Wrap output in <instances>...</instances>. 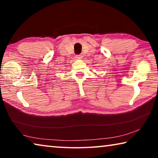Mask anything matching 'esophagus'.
I'll list each match as a JSON object with an SVG mask.
<instances>
[{
	"label": "esophagus",
	"instance_id": "34e87169",
	"mask_svg": "<svg viewBox=\"0 0 158 158\" xmlns=\"http://www.w3.org/2000/svg\"><path fill=\"white\" fill-rule=\"evenodd\" d=\"M76 58H77V59H81V58L83 57L82 55L81 54H79V55H76Z\"/></svg>",
	"mask_w": 158,
	"mask_h": 158
}]
</instances>
